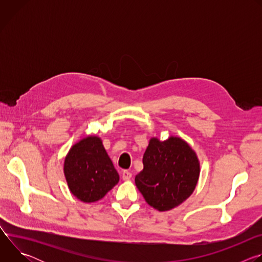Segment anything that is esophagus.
Here are the masks:
<instances>
[{"label": "esophagus", "instance_id": "obj_1", "mask_svg": "<svg viewBox=\"0 0 262 262\" xmlns=\"http://www.w3.org/2000/svg\"><path fill=\"white\" fill-rule=\"evenodd\" d=\"M122 178H123V180H129L132 178V173L129 171H123Z\"/></svg>", "mask_w": 262, "mask_h": 262}]
</instances>
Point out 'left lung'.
<instances>
[{
	"mask_svg": "<svg viewBox=\"0 0 262 262\" xmlns=\"http://www.w3.org/2000/svg\"><path fill=\"white\" fill-rule=\"evenodd\" d=\"M135 182L146 202L159 211L180 205L194 192L200 174L196 152L184 140L151 138Z\"/></svg>",
	"mask_w": 262,
	"mask_h": 262,
	"instance_id": "8db88e82",
	"label": "left lung"
}]
</instances>
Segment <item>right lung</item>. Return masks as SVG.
<instances>
[{"label": "right lung", "instance_id": "right-lung-1", "mask_svg": "<svg viewBox=\"0 0 262 262\" xmlns=\"http://www.w3.org/2000/svg\"><path fill=\"white\" fill-rule=\"evenodd\" d=\"M64 175L71 194L86 203L100 200L119 181V174L96 136L86 137L70 148Z\"/></svg>", "mask_w": 262, "mask_h": 262}]
</instances>
